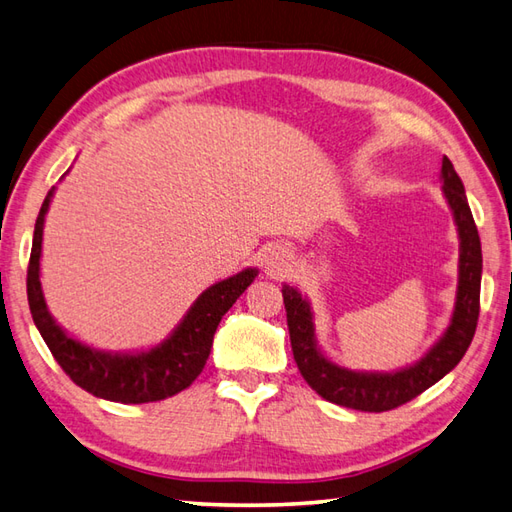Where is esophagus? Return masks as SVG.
<instances>
[{
	"label": "esophagus",
	"mask_w": 512,
	"mask_h": 512,
	"mask_svg": "<svg viewBox=\"0 0 512 512\" xmlns=\"http://www.w3.org/2000/svg\"><path fill=\"white\" fill-rule=\"evenodd\" d=\"M262 266L268 270L270 275H277V277H281L288 270V266H290V255L286 253V248H281V246H273V248H268V250H264V255H262Z\"/></svg>",
	"instance_id": "obj_1"
}]
</instances>
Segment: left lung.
I'll return each instance as SVG.
<instances>
[{
  "label": "left lung",
  "mask_w": 512,
  "mask_h": 512,
  "mask_svg": "<svg viewBox=\"0 0 512 512\" xmlns=\"http://www.w3.org/2000/svg\"><path fill=\"white\" fill-rule=\"evenodd\" d=\"M442 193L447 200L460 239L458 288L449 325L416 363L391 369V372H367L334 363L321 350L314 328L312 303L301 290L284 284L281 295L286 303L288 332L292 354L306 383L334 405L358 411H389L420 396L424 389L436 385L462 361L473 341L477 317H480L482 286V244L477 235L464 184L455 173L451 160L442 158L440 169Z\"/></svg>",
  "instance_id": "left-lung-1"
}]
</instances>
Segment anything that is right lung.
I'll use <instances>...</instances> for the list:
<instances>
[{"mask_svg":"<svg viewBox=\"0 0 512 512\" xmlns=\"http://www.w3.org/2000/svg\"><path fill=\"white\" fill-rule=\"evenodd\" d=\"M54 191H57V187L48 191L37 215L28 264V303L32 321H35L37 330L43 336V341H46L52 356L57 358L63 372L76 385L90 391L96 398L123 402V405L156 402L187 389L206 365L217 325H220L224 314L233 308L239 295L253 284L259 270L244 268L231 277L215 281L213 286L206 288L191 303L187 314L169 332L167 339H162L160 343L129 352L99 350V347L79 341L63 325H59L48 310L46 297H43V224H46Z\"/></svg>","mask_w":512,"mask_h":512,"instance_id":"right-lung-1","label":"right lung"}]
</instances>
